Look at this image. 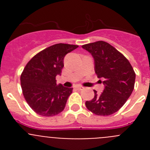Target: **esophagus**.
Segmentation results:
<instances>
[{"label":"esophagus","mask_w":150,"mask_h":150,"mask_svg":"<svg viewBox=\"0 0 150 150\" xmlns=\"http://www.w3.org/2000/svg\"><path fill=\"white\" fill-rule=\"evenodd\" d=\"M76 89H77V90H83V89H84V87H83V86H76Z\"/></svg>","instance_id":"esophagus-1"}]
</instances>
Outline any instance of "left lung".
I'll list each match as a JSON object with an SVG mask.
<instances>
[{"label":"left lung","instance_id":"left-lung-1","mask_svg":"<svg viewBox=\"0 0 150 150\" xmlns=\"http://www.w3.org/2000/svg\"><path fill=\"white\" fill-rule=\"evenodd\" d=\"M95 61L97 76L104 79V89L100 95L86 102L87 109L98 116H109L117 112L132 95L135 73L128 59L107 42L97 41L82 46Z\"/></svg>","mask_w":150,"mask_h":150}]
</instances>
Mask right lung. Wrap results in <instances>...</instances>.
<instances>
[{
	"label": "right lung",
	"mask_w": 150,
	"mask_h": 150,
	"mask_svg": "<svg viewBox=\"0 0 150 150\" xmlns=\"http://www.w3.org/2000/svg\"><path fill=\"white\" fill-rule=\"evenodd\" d=\"M77 45L57 43L45 49L30 59L21 74L22 93L30 107L43 116L58 115L65 107L73 88L57 85L64 58Z\"/></svg>",
	"instance_id": "add662e5"
}]
</instances>
